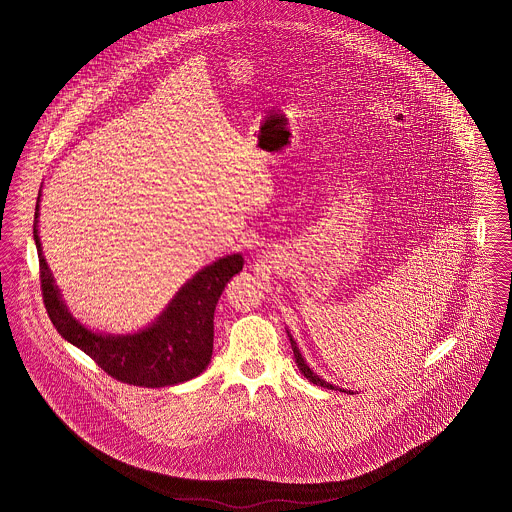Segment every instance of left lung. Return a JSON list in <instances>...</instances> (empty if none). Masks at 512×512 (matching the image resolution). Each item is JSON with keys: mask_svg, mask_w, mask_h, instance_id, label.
Masks as SVG:
<instances>
[{"mask_svg": "<svg viewBox=\"0 0 512 512\" xmlns=\"http://www.w3.org/2000/svg\"><path fill=\"white\" fill-rule=\"evenodd\" d=\"M290 336V334H288ZM290 341H292V349H293V357H295V363H297V368L301 370V374L309 380V382H313V384H317L320 388H328V390H338L336 386H332V384H328V382H324L322 378H318L317 374L309 368V366L305 365V361H303V357H301V353H299V349H297V343L293 341L292 336H290ZM349 393H353V391H349Z\"/></svg>", "mask_w": 512, "mask_h": 512, "instance_id": "1", "label": "left lung"}]
</instances>
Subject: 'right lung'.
I'll use <instances>...</instances> for the list:
<instances>
[{
	"label": "right lung",
	"instance_id": "obj_1",
	"mask_svg": "<svg viewBox=\"0 0 512 512\" xmlns=\"http://www.w3.org/2000/svg\"><path fill=\"white\" fill-rule=\"evenodd\" d=\"M34 219H38V203ZM34 240L49 320L65 340L92 357L111 378L130 386L165 388L188 382L207 368L213 355L215 307L228 280L244 268L242 255H228L197 272L146 330L128 336H101L84 328L65 309L42 255L36 222Z\"/></svg>",
	"mask_w": 512,
	"mask_h": 512
}]
</instances>
